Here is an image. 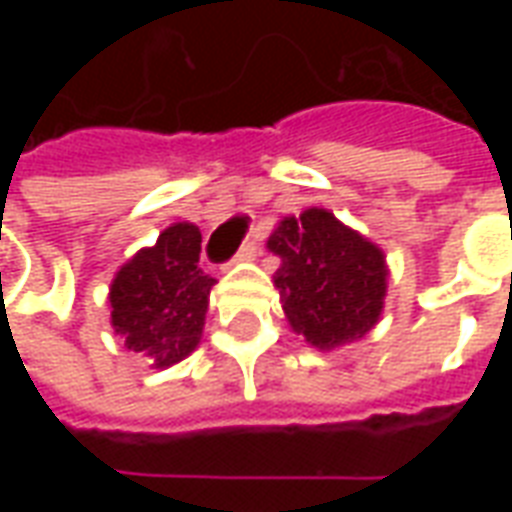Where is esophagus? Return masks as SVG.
<instances>
[{"mask_svg": "<svg viewBox=\"0 0 512 512\" xmlns=\"http://www.w3.org/2000/svg\"><path fill=\"white\" fill-rule=\"evenodd\" d=\"M257 255H260L257 244H244L238 249V255H235V263H249V260H255Z\"/></svg>", "mask_w": 512, "mask_h": 512, "instance_id": "obj_1", "label": "esophagus"}]
</instances>
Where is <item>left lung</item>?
<instances>
[{
  "label": "left lung",
  "instance_id": "left-lung-1",
  "mask_svg": "<svg viewBox=\"0 0 512 512\" xmlns=\"http://www.w3.org/2000/svg\"><path fill=\"white\" fill-rule=\"evenodd\" d=\"M279 257L274 288L290 329L321 351L362 340L381 318L384 252L326 208L285 216L268 238Z\"/></svg>",
  "mask_w": 512,
  "mask_h": 512
}]
</instances>
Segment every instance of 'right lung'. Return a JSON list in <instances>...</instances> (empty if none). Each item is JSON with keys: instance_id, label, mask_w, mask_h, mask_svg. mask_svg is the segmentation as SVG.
<instances>
[{"instance_id": "1", "label": "right lung", "mask_w": 512, "mask_h": 512, "mask_svg": "<svg viewBox=\"0 0 512 512\" xmlns=\"http://www.w3.org/2000/svg\"><path fill=\"white\" fill-rule=\"evenodd\" d=\"M200 244V227L175 222L112 279V329L126 340L128 351L150 356L158 370L178 365L200 345L216 285L197 266Z\"/></svg>"}]
</instances>
